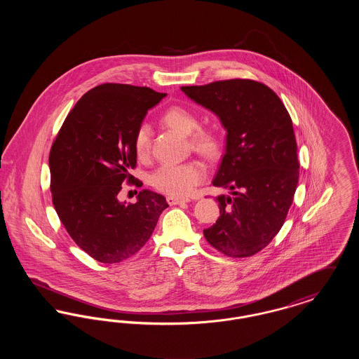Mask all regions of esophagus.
<instances>
[{
	"mask_svg": "<svg viewBox=\"0 0 359 359\" xmlns=\"http://www.w3.org/2000/svg\"><path fill=\"white\" fill-rule=\"evenodd\" d=\"M167 202L170 205H182V203H187L188 199L177 198V196H167Z\"/></svg>",
	"mask_w": 359,
	"mask_h": 359,
	"instance_id": "34e87169",
	"label": "esophagus"
}]
</instances>
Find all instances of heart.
I'll return each instance as SVG.
<instances>
[{
    "label": "heart",
    "mask_w": 359,
    "mask_h": 359,
    "mask_svg": "<svg viewBox=\"0 0 359 359\" xmlns=\"http://www.w3.org/2000/svg\"><path fill=\"white\" fill-rule=\"evenodd\" d=\"M164 122L183 135H189L191 147L208 158L217 157L222 149V138L218 130L198 128L195 113L184 106H171L163 116ZM135 151L144 157L151 148V128L147 122L140 123L135 133ZM207 176L205 165L199 160H188L180 164H163L151 176V183L157 191L172 196H187Z\"/></svg>",
    "instance_id": "obj_1"
}]
</instances>
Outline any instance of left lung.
Returning a JSON list of instances; mask_svg holds the SVG:
<instances>
[{"mask_svg": "<svg viewBox=\"0 0 359 359\" xmlns=\"http://www.w3.org/2000/svg\"><path fill=\"white\" fill-rule=\"evenodd\" d=\"M182 91L215 113L227 132L226 152L212 180L221 217L205 229L224 256L250 257L283 227L299 182L297 145L290 113L272 88L252 79L183 86Z\"/></svg>", "mask_w": 359, "mask_h": 359, "instance_id": "8db88e82", "label": "left lung"}]
</instances>
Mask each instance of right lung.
<instances>
[{
	"label": "right lung",
	"mask_w": 359,
	"mask_h": 359,
	"mask_svg": "<svg viewBox=\"0 0 359 359\" xmlns=\"http://www.w3.org/2000/svg\"><path fill=\"white\" fill-rule=\"evenodd\" d=\"M165 95L149 87L97 86L74 106L52 144L53 207L74 242L103 264L135 256L168 207L149 189L138 192L136 203L118 201L121 184L137 180L129 173L136 168L137 128Z\"/></svg>",
	"instance_id": "add662e5"
}]
</instances>
